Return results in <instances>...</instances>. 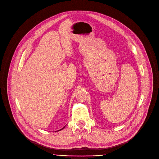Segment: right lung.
<instances>
[{
	"label": "right lung",
	"mask_w": 159,
	"mask_h": 159,
	"mask_svg": "<svg viewBox=\"0 0 159 159\" xmlns=\"http://www.w3.org/2000/svg\"><path fill=\"white\" fill-rule=\"evenodd\" d=\"M64 128H62V129H60V130H62V129H64ZM60 130H58V131H60Z\"/></svg>",
	"instance_id": "right-lung-1"
}]
</instances>
